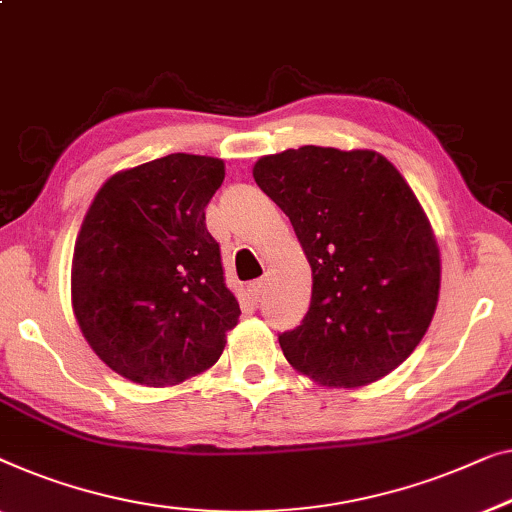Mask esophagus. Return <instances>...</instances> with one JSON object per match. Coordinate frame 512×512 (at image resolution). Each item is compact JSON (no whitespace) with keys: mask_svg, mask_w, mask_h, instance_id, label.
I'll list each match as a JSON object with an SVG mask.
<instances>
[{"mask_svg":"<svg viewBox=\"0 0 512 512\" xmlns=\"http://www.w3.org/2000/svg\"><path fill=\"white\" fill-rule=\"evenodd\" d=\"M265 288H268V279H256V281H251V284H249L251 298H254L256 302H261L263 295H265Z\"/></svg>","mask_w":512,"mask_h":512,"instance_id":"esophagus-1","label":"esophagus"}]
</instances>
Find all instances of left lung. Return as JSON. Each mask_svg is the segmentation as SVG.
I'll return each mask as SVG.
<instances>
[{
  "label": "left lung",
  "instance_id": "1",
  "mask_svg": "<svg viewBox=\"0 0 512 512\" xmlns=\"http://www.w3.org/2000/svg\"><path fill=\"white\" fill-rule=\"evenodd\" d=\"M254 180L311 265L307 316L279 337L286 360L328 388L383 379L416 351L439 302V244L413 189L379 152L316 145L261 157Z\"/></svg>",
  "mask_w": 512,
  "mask_h": 512
}]
</instances>
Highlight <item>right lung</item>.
Returning <instances> with one entry per match:
<instances>
[{
  "label": "right lung",
  "mask_w": 512,
  "mask_h": 512,
  "mask_svg": "<svg viewBox=\"0 0 512 512\" xmlns=\"http://www.w3.org/2000/svg\"><path fill=\"white\" fill-rule=\"evenodd\" d=\"M226 166L168 154L110 175L80 226L71 305L92 351L124 379L170 388L224 353L240 305L205 207Z\"/></svg>",
  "instance_id": "obj_1"
}]
</instances>
